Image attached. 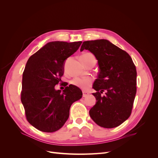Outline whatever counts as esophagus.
<instances>
[{"mask_svg": "<svg viewBox=\"0 0 158 158\" xmlns=\"http://www.w3.org/2000/svg\"><path fill=\"white\" fill-rule=\"evenodd\" d=\"M89 95V93H88V92H83V95H82L83 98L86 97L87 95Z\"/></svg>", "mask_w": 158, "mask_h": 158, "instance_id": "obj_1", "label": "esophagus"}]
</instances>
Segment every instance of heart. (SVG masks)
<instances>
[{
    "label": "heart",
    "instance_id": "b5f03b06",
    "mask_svg": "<svg viewBox=\"0 0 158 158\" xmlns=\"http://www.w3.org/2000/svg\"><path fill=\"white\" fill-rule=\"evenodd\" d=\"M91 60H95L94 56L90 52H85L81 56V60L84 64L86 63L87 62ZM92 79L89 77H82V78H75L72 80V84L76 85L81 89H87L92 83Z\"/></svg>",
    "mask_w": 158,
    "mask_h": 158
}]
</instances>
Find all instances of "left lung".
I'll return each instance as SVG.
<instances>
[{
	"instance_id": "obj_1",
	"label": "left lung",
	"mask_w": 158,
	"mask_h": 158,
	"mask_svg": "<svg viewBox=\"0 0 158 158\" xmlns=\"http://www.w3.org/2000/svg\"><path fill=\"white\" fill-rule=\"evenodd\" d=\"M93 53L99 71L93 93L97 102L89 116L107 128L119 126L130 117L136 94V69L127 52L106 40L84 41L80 51ZM104 93V95L102 94Z\"/></svg>"
}]
</instances>
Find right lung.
Masks as SVG:
<instances>
[{"label":"right lung","mask_w":158,"mask_h":158,"mask_svg":"<svg viewBox=\"0 0 158 158\" xmlns=\"http://www.w3.org/2000/svg\"><path fill=\"white\" fill-rule=\"evenodd\" d=\"M82 41H52L28 59L22 76L21 102L27 121L37 130L53 132L63 127L69 117L71 105L82 97L81 89L65 84L55 89L64 74L65 60L78 49Z\"/></svg>","instance_id":"1"}]
</instances>
